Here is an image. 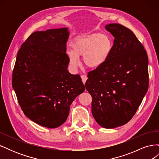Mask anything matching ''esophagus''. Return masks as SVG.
Wrapping results in <instances>:
<instances>
[{"label": "esophagus", "instance_id": "esophagus-1", "mask_svg": "<svg viewBox=\"0 0 159 159\" xmlns=\"http://www.w3.org/2000/svg\"><path fill=\"white\" fill-rule=\"evenodd\" d=\"M81 80H82V81H83L84 84H85L86 80H88L87 76H86L85 75H81Z\"/></svg>", "mask_w": 159, "mask_h": 159}]
</instances>
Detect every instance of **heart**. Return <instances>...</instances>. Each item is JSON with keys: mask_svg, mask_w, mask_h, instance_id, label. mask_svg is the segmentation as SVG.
<instances>
[{"mask_svg": "<svg viewBox=\"0 0 159 159\" xmlns=\"http://www.w3.org/2000/svg\"><path fill=\"white\" fill-rule=\"evenodd\" d=\"M71 50L66 51L70 66L77 68L80 65L78 57H83L84 64L88 68L96 69L108 60L113 48L110 36L101 33L88 34L74 38Z\"/></svg>", "mask_w": 159, "mask_h": 159, "instance_id": "b5f03b06", "label": "heart"}]
</instances>
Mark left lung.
I'll use <instances>...</instances> for the list:
<instances>
[{
  "label": "left lung",
  "mask_w": 159,
  "mask_h": 159,
  "mask_svg": "<svg viewBox=\"0 0 159 159\" xmlns=\"http://www.w3.org/2000/svg\"><path fill=\"white\" fill-rule=\"evenodd\" d=\"M105 28L115 38L112 52L104 64L89 72L85 86L96 122L113 129L128 123L141 105L148 87V61L131 30L117 23Z\"/></svg>",
  "instance_id": "8db88e82"
}]
</instances>
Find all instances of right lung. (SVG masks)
I'll return each instance as SVG.
<instances>
[{
	"mask_svg": "<svg viewBox=\"0 0 159 159\" xmlns=\"http://www.w3.org/2000/svg\"><path fill=\"white\" fill-rule=\"evenodd\" d=\"M68 28L33 32L19 49L12 88L27 117L47 128L61 125L70 105L85 91L78 74L68 70Z\"/></svg>",
	"mask_w": 159,
	"mask_h": 159,
	"instance_id": "1",
	"label": "right lung"
}]
</instances>
